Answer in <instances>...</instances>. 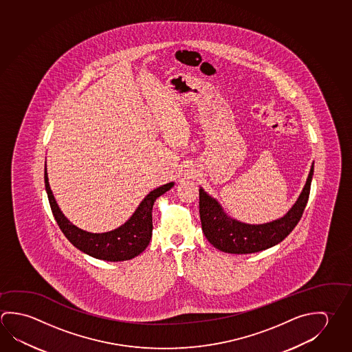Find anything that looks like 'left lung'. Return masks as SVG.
<instances>
[{
	"label": "left lung",
	"instance_id": "1",
	"mask_svg": "<svg viewBox=\"0 0 352 352\" xmlns=\"http://www.w3.org/2000/svg\"><path fill=\"white\" fill-rule=\"evenodd\" d=\"M314 174L311 164L307 183L294 205L277 220L258 225L241 222L228 216L220 203L200 186L199 214L204 234L212 246L222 252L246 254L276 246L288 236L300 220L308 203L310 184Z\"/></svg>",
	"mask_w": 352,
	"mask_h": 352
}]
</instances>
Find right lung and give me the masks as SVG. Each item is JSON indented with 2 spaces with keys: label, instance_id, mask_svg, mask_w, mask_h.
Masks as SVG:
<instances>
[{
  "label": "right lung",
  "instance_id": "obj_1",
  "mask_svg": "<svg viewBox=\"0 0 352 352\" xmlns=\"http://www.w3.org/2000/svg\"><path fill=\"white\" fill-rule=\"evenodd\" d=\"M44 183L52 212L65 237L81 252L87 253L94 258L104 259L109 262H121L135 258L147 248L152 239V209L155 199L174 186L172 182L151 191L138 205L130 219L120 228L107 232L94 234L75 226L63 214L62 210L59 209L53 191L50 189L47 164L44 167Z\"/></svg>",
  "mask_w": 352,
  "mask_h": 352
}]
</instances>
